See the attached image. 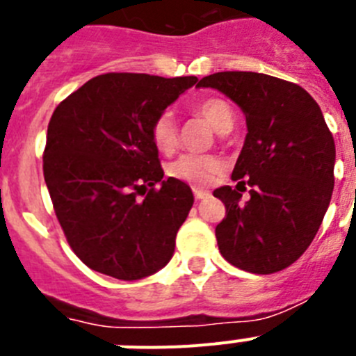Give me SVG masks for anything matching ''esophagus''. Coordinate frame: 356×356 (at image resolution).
Returning a JSON list of instances; mask_svg holds the SVG:
<instances>
[{
	"mask_svg": "<svg viewBox=\"0 0 356 356\" xmlns=\"http://www.w3.org/2000/svg\"><path fill=\"white\" fill-rule=\"evenodd\" d=\"M193 193H194V197H196V200H205V197L210 196V193H207V191H201V188H194Z\"/></svg>",
	"mask_w": 356,
	"mask_h": 356,
	"instance_id": "obj_1",
	"label": "esophagus"
}]
</instances>
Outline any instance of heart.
Here are the masks:
<instances>
[{"instance_id":"1","label":"heart","mask_w":356,"mask_h":356,"mask_svg":"<svg viewBox=\"0 0 356 356\" xmlns=\"http://www.w3.org/2000/svg\"><path fill=\"white\" fill-rule=\"evenodd\" d=\"M194 114L205 119L216 131L234 124V110L221 97H203L191 106ZM151 140L162 153H171L178 143V128L171 114L163 112L151 124ZM221 159L212 155H181L169 165V175L194 187H207L221 175Z\"/></svg>"}]
</instances>
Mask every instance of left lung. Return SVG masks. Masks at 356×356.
<instances>
[{"label":"left lung","instance_id":"1","mask_svg":"<svg viewBox=\"0 0 356 356\" xmlns=\"http://www.w3.org/2000/svg\"><path fill=\"white\" fill-rule=\"evenodd\" d=\"M237 103L246 115V140L229 185L213 191L226 216L217 246L232 266L254 275L278 273L307 251L333 193L335 143L310 94L291 81L248 71L201 78ZM247 180L244 181L243 178ZM252 187L240 201L238 188Z\"/></svg>","mask_w":356,"mask_h":356}]
</instances>
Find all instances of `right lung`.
Listing matches in <instances>:
<instances>
[{
    "mask_svg": "<svg viewBox=\"0 0 356 356\" xmlns=\"http://www.w3.org/2000/svg\"><path fill=\"white\" fill-rule=\"evenodd\" d=\"M196 81L106 72L53 112L44 180L69 246L94 271L131 282L171 260L194 196L184 181L162 180L151 124Z\"/></svg>",
    "mask_w": 356,
    "mask_h": 356,
    "instance_id": "obj_1",
    "label": "right lung"
}]
</instances>
